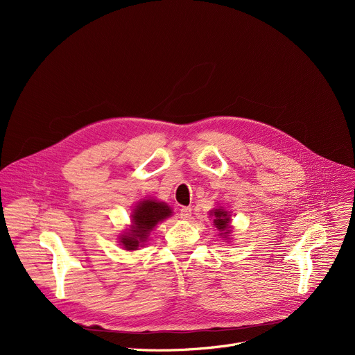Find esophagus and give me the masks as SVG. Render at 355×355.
Here are the masks:
<instances>
[{"instance_id": "obj_1", "label": "esophagus", "mask_w": 355, "mask_h": 355, "mask_svg": "<svg viewBox=\"0 0 355 355\" xmlns=\"http://www.w3.org/2000/svg\"><path fill=\"white\" fill-rule=\"evenodd\" d=\"M191 214H192V209L189 207H184L180 209V218L184 220H188L191 218Z\"/></svg>"}]
</instances>
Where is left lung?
Masks as SVG:
<instances>
[{"instance_id":"8db88e82","label":"left lung","mask_w":355,"mask_h":355,"mask_svg":"<svg viewBox=\"0 0 355 355\" xmlns=\"http://www.w3.org/2000/svg\"><path fill=\"white\" fill-rule=\"evenodd\" d=\"M211 215L215 218L214 219V226L220 232L219 234L223 236L225 239H227V236L230 234V214L222 208L214 209L211 212Z\"/></svg>"}]
</instances>
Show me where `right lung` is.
<instances>
[{
  "mask_svg": "<svg viewBox=\"0 0 355 355\" xmlns=\"http://www.w3.org/2000/svg\"><path fill=\"white\" fill-rule=\"evenodd\" d=\"M171 208L166 202L155 199H143L135 207L132 214V226L121 237L119 243L125 250H137L147 241L150 232L159 222L171 216Z\"/></svg>",
  "mask_w": 355,
  "mask_h": 355,
  "instance_id": "add662e5",
  "label": "right lung"
}]
</instances>
